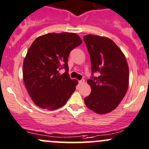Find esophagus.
Returning a JSON list of instances; mask_svg holds the SVG:
<instances>
[{"label": "esophagus", "instance_id": "1", "mask_svg": "<svg viewBox=\"0 0 149 149\" xmlns=\"http://www.w3.org/2000/svg\"><path fill=\"white\" fill-rule=\"evenodd\" d=\"M79 84H80V85H83L84 84H85V81H84V79L81 80V81H79Z\"/></svg>", "mask_w": 149, "mask_h": 149}]
</instances>
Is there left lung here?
Returning <instances> with one entry per match:
<instances>
[{
    "label": "left lung",
    "mask_w": 149,
    "mask_h": 149,
    "mask_svg": "<svg viewBox=\"0 0 149 149\" xmlns=\"http://www.w3.org/2000/svg\"><path fill=\"white\" fill-rule=\"evenodd\" d=\"M84 40L90 54L92 73H98V77L87 81L91 93L84 102L96 113H108L116 109L127 92V61L121 50L109 38L88 34L84 36Z\"/></svg>",
    "instance_id": "1"
}]
</instances>
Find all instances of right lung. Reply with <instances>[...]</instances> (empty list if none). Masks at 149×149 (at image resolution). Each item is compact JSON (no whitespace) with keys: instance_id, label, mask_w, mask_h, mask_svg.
Listing matches in <instances>:
<instances>
[{"instance_id":"obj_1","label":"right lung","mask_w":149,"mask_h":149,"mask_svg":"<svg viewBox=\"0 0 149 149\" xmlns=\"http://www.w3.org/2000/svg\"><path fill=\"white\" fill-rule=\"evenodd\" d=\"M81 43L74 33H50L38 37L30 46L23 61V79L33 101L40 109H59L75 91L78 81L69 77L68 58ZM62 68L67 71L61 75Z\"/></svg>"}]
</instances>
